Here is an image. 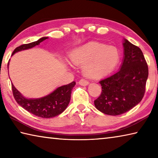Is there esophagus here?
<instances>
[{"instance_id":"esophagus-1","label":"esophagus","mask_w":158,"mask_h":158,"mask_svg":"<svg viewBox=\"0 0 158 158\" xmlns=\"http://www.w3.org/2000/svg\"><path fill=\"white\" fill-rule=\"evenodd\" d=\"M79 84L80 85H83V86H85V85H89V81H87V80L82 79H81V80H80V81H79Z\"/></svg>"}]
</instances>
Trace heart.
<instances>
[{"label": "heart", "instance_id": "1", "mask_svg": "<svg viewBox=\"0 0 158 158\" xmlns=\"http://www.w3.org/2000/svg\"><path fill=\"white\" fill-rule=\"evenodd\" d=\"M69 57L74 65H84L85 76L94 78L111 73L119 62L120 53L115 47L90 42L72 51Z\"/></svg>", "mask_w": 158, "mask_h": 158}]
</instances>
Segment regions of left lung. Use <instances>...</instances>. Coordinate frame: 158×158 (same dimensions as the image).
Instances as JSON below:
<instances>
[{
  "label": "left lung",
  "instance_id": "left-lung-1",
  "mask_svg": "<svg viewBox=\"0 0 158 158\" xmlns=\"http://www.w3.org/2000/svg\"><path fill=\"white\" fill-rule=\"evenodd\" d=\"M124 56L121 68L102 79V93L94 101L99 111L118 116L130 111L142 100L148 68L141 50L126 39L123 42Z\"/></svg>",
  "mask_w": 158,
  "mask_h": 158
}]
</instances>
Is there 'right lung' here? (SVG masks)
<instances>
[{
    "label": "right lung",
    "mask_w": 158,
    "mask_h": 158,
    "mask_svg": "<svg viewBox=\"0 0 158 158\" xmlns=\"http://www.w3.org/2000/svg\"><path fill=\"white\" fill-rule=\"evenodd\" d=\"M47 38V37H43L37 41L21 45L14 50L12 55L20 51L31 49ZM76 82L73 81L70 84L57 88L44 97L36 99H28L23 97L12 84V89L15 100L21 106L37 116L49 118L60 114L68 107L70 101L72 90Z\"/></svg>",
    "instance_id": "obj_1"
}]
</instances>
